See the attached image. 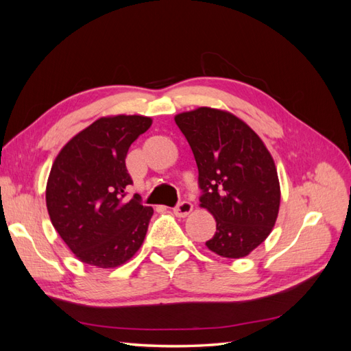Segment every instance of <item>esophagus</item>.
Masks as SVG:
<instances>
[{
	"label": "esophagus",
	"instance_id": "esophagus-1",
	"mask_svg": "<svg viewBox=\"0 0 351 351\" xmlns=\"http://www.w3.org/2000/svg\"><path fill=\"white\" fill-rule=\"evenodd\" d=\"M192 210H193V205L187 200H183V202H180V204L174 208V214L177 217H187Z\"/></svg>",
	"mask_w": 351,
	"mask_h": 351
}]
</instances>
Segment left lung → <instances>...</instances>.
Here are the masks:
<instances>
[{"label": "left lung", "instance_id": "8db88e82", "mask_svg": "<svg viewBox=\"0 0 351 351\" xmlns=\"http://www.w3.org/2000/svg\"><path fill=\"white\" fill-rule=\"evenodd\" d=\"M197 165L200 206L217 221L209 250L239 259L269 236L280 209V182L261 137L236 115L202 107L176 115Z\"/></svg>", "mask_w": 351, "mask_h": 351}]
</instances>
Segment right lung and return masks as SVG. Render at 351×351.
<instances>
[{
    "label": "right lung",
    "mask_w": 351,
    "mask_h": 351,
    "mask_svg": "<svg viewBox=\"0 0 351 351\" xmlns=\"http://www.w3.org/2000/svg\"><path fill=\"white\" fill-rule=\"evenodd\" d=\"M151 124L142 115L102 117L74 136L52 164L48 214L83 263L115 268L142 246L154 209L143 206L139 195L125 199V187L133 184L125 156Z\"/></svg>",
    "instance_id": "obj_1"
}]
</instances>
